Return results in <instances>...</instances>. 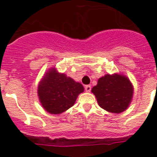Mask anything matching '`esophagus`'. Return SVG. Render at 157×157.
Here are the masks:
<instances>
[{
  "mask_svg": "<svg viewBox=\"0 0 157 157\" xmlns=\"http://www.w3.org/2000/svg\"><path fill=\"white\" fill-rule=\"evenodd\" d=\"M85 90L86 92H90L91 90V86H85Z\"/></svg>",
  "mask_w": 157,
  "mask_h": 157,
  "instance_id": "34e87169",
  "label": "esophagus"
}]
</instances>
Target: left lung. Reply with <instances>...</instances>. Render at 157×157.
Masks as SVG:
<instances>
[{
    "instance_id": "8db88e82",
    "label": "left lung",
    "mask_w": 157,
    "mask_h": 157,
    "mask_svg": "<svg viewBox=\"0 0 157 157\" xmlns=\"http://www.w3.org/2000/svg\"><path fill=\"white\" fill-rule=\"evenodd\" d=\"M91 92L95 95L99 107L107 112L119 114L129 107L133 98L134 87L124 75L106 74L98 79Z\"/></svg>"
}]
</instances>
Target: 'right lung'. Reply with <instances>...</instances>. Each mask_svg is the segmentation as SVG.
<instances>
[{
    "label": "right lung",
    "mask_w": 157,
    "mask_h": 157,
    "mask_svg": "<svg viewBox=\"0 0 157 157\" xmlns=\"http://www.w3.org/2000/svg\"><path fill=\"white\" fill-rule=\"evenodd\" d=\"M84 87L55 67L43 76L37 87V95L43 108L50 114H61L75 104Z\"/></svg>",
    "instance_id": "1"
}]
</instances>
